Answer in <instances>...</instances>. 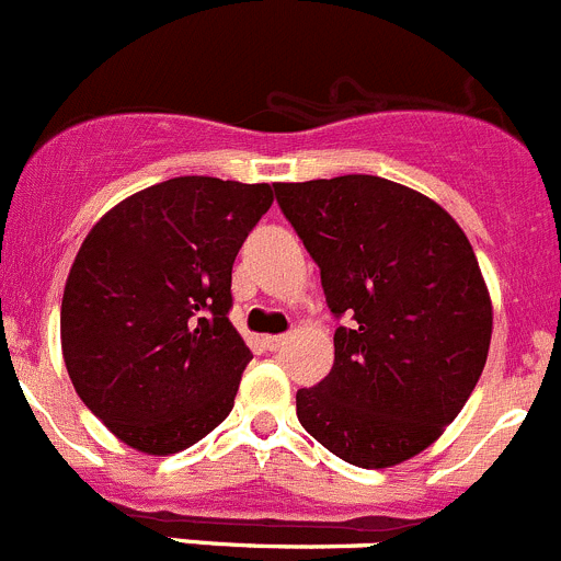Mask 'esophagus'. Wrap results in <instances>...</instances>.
<instances>
[{"instance_id":"34e87169","label":"esophagus","mask_w":561,"mask_h":561,"mask_svg":"<svg viewBox=\"0 0 561 561\" xmlns=\"http://www.w3.org/2000/svg\"><path fill=\"white\" fill-rule=\"evenodd\" d=\"M264 344H266V350L277 352V350H280V346L286 344V335H266Z\"/></svg>"}]
</instances>
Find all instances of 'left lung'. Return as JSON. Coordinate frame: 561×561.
Listing matches in <instances>:
<instances>
[{
  "label": "left lung",
  "mask_w": 561,
  "mask_h": 561,
  "mask_svg": "<svg viewBox=\"0 0 561 561\" xmlns=\"http://www.w3.org/2000/svg\"><path fill=\"white\" fill-rule=\"evenodd\" d=\"M277 204L322 270L335 360L297 391V419L357 468L421 455L466 408L493 335L477 253L432 197L380 179L335 175L275 184Z\"/></svg>",
  "instance_id": "8db88e82"
}]
</instances>
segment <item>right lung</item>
I'll use <instances>...</instances> for the list:
<instances>
[{"label":"right lung","mask_w":561,"mask_h":561,"mask_svg":"<svg viewBox=\"0 0 561 561\" xmlns=\"http://www.w3.org/2000/svg\"><path fill=\"white\" fill-rule=\"evenodd\" d=\"M270 184L179 175L112 206L84 237L60 308L79 399L129 449L170 457L231 413L253 352L228 319L231 270Z\"/></svg>","instance_id":"right-lung-1"}]
</instances>
